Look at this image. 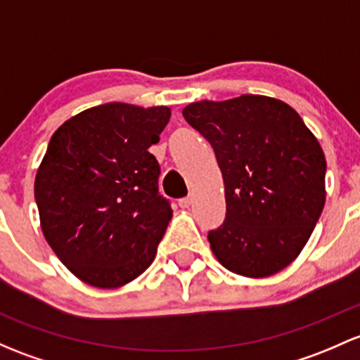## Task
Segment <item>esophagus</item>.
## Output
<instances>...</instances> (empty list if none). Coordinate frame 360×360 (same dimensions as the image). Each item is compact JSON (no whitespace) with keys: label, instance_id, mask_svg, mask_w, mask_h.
Here are the masks:
<instances>
[{"label":"esophagus","instance_id":"obj_1","mask_svg":"<svg viewBox=\"0 0 360 360\" xmlns=\"http://www.w3.org/2000/svg\"><path fill=\"white\" fill-rule=\"evenodd\" d=\"M191 203H193V196L191 195L186 196V198H181L179 200V207H181V209H190Z\"/></svg>","mask_w":360,"mask_h":360}]
</instances>
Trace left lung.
Wrapping results in <instances>:
<instances>
[{
  "label": "left lung",
  "mask_w": 360,
  "mask_h": 360,
  "mask_svg": "<svg viewBox=\"0 0 360 360\" xmlns=\"http://www.w3.org/2000/svg\"><path fill=\"white\" fill-rule=\"evenodd\" d=\"M184 119L214 148L226 219L209 231L219 262L247 278L276 274L302 252L323 212L326 158L290 105L260 94L198 101Z\"/></svg>",
  "instance_id": "left-lung-1"
}]
</instances>
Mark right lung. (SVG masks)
Listing matches in <instances>:
<instances>
[{"instance_id":"obj_1","label":"right lung","mask_w":360,"mask_h":360,"mask_svg":"<svg viewBox=\"0 0 360 360\" xmlns=\"http://www.w3.org/2000/svg\"><path fill=\"white\" fill-rule=\"evenodd\" d=\"M169 119L167 107L105 103L51 136L34 183L41 228L56 257L91 286H122L153 262L172 209L148 148Z\"/></svg>"}]
</instances>
